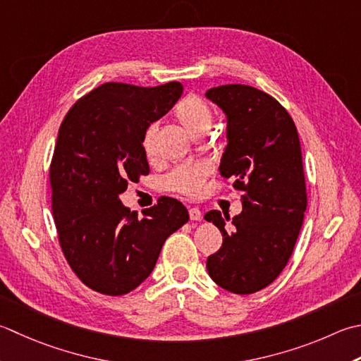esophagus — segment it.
<instances>
[{"label":"esophagus","mask_w":361,"mask_h":361,"mask_svg":"<svg viewBox=\"0 0 361 361\" xmlns=\"http://www.w3.org/2000/svg\"><path fill=\"white\" fill-rule=\"evenodd\" d=\"M189 217L190 221H200L202 219V211L199 208H189Z\"/></svg>","instance_id":"34e87169"}]
</instances>
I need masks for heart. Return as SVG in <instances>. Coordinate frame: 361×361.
Here are the masks:
<instances>
[{
	"label": "heart",
	"mask_w": 361,
	"mask_h": 361,
	"mask_svg": "<svg viewBox=\"0 0 361 361\" xmlns=\"http://www.w3.org/2000/svg\"><path fill=\"white\" fill-rule=\"evenodd\" d=\"M175 118L185 128L190 136H195L202 131H208L213 120V111H211L207 100L200 95L189 94L176 104ZM154 134H157V125L147 126L142 136V152L147 159H153L154 157ZM209 175V167L204 164L183 166L167 175L164 180V186L175 194L185 197H199L203 192L204 180Z\"/></svg>",
	"instance_id": "obj_1"
}]
</instances>
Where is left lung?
I'll use <instances>...</instances> for the list:
<instances>
[{"label": "left lung", "instance_id": "8db88e82", "mask_svg": "<svg viewBox=\"0 0 361 361\" xmlns=\"http://www.w3.org/2000/svg\"><path fill=\"white\" fill-rule=\"evenodd\" d=\"M207 97L227 114L224 180L241 194L243 213L204 214L224 236L207 259L209 277L235 294L269 286L291 258L307 209L299 134L274 97L245 84H225Z\"/></svg>", "mask_w": 361, "mask_h": 361}]
</instances>
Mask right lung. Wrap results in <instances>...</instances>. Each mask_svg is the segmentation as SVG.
Wrapping results in <instances>:
<instances>
[{"mask_svg": "<svg viewBox=\"0 0 361 361\" xmlns=\"http://www.w3.org/2000/svg\"><path fill=\"white\" fill-rule=\"evenodd\" d=\"M172 81L157 87L104 82L63 117L49 164L53 219L68 266L84 285L123 295L152 274L166 239L189 221L185 204L161 197L139 219L118 199L148 175L147 126L181 97Z\"/></svg>", "mask_w": 361, "mask_h": 361, "instance_id": "obj_1", "label": "right lung"}]
</instances>
